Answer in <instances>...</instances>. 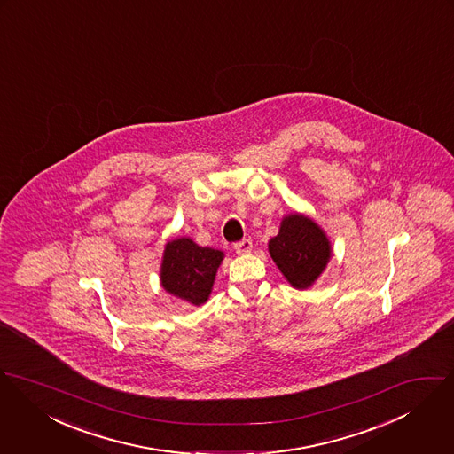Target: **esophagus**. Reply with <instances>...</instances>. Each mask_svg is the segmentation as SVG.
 Instances as JSON below:
<instances>
[{
	"label": "esophagus",
	"mask_w": 454,
	"mask_h": 454,
	"mask_svg": "<svg viewBox=\"0 0 454 454\" xmlns=\"http://www.w3.org/2000/svg\"><path fill=\"white\" fill-rule=\"evenodd\" d=\"M233 247H235L237 254H249L252 251V240L251 239H244V240L237 242Z\"/></svg>",
	"instance_id": "esophagus-1"
}]
</instances>
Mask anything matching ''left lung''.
<instances>
[{"label":"left lung","mask_w":454,"mask_h":454,"mask_svg":"<svg viewBox=\"0 0 454 454\" xmlns=\"http://www.w3.org/2000/svg\"><path fill=\"white\" fill-rule=\"evenodd\" d=\"M268 249L284 277L298 289L311 286L331 257L325 233L301 214H291L282 221Z\"/></svg>","instance_id":"obj_1"}]
</instances>
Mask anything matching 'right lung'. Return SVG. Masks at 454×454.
Returning <instances> with one entry per match:
<instances>
[{
    "mask_svg": "<svg viewBox=\"0 0 454 454\" xmlns=\"http://www.w3.org/2000/svg\"><path fill=\"white\" fill-rule=\"evenodd\" d=\"M223 255V252L200 247L190 239H176L163 252L161 286L181 300L202 304L210 294Z\"/></svg>",
    "mask_w": 454,
    "mask_h": 454,
    "instance_id": "1",
    "label": "right lung"
}]
</instances>
